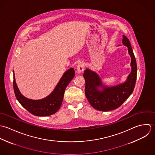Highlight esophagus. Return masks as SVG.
Segmentation results:
<instances>
[{
  "label": "esophagus",
  "instance_id": "34e87169",
  "mask_svg": "<svg viewBox=\"0 0 155 155\" xmlns=\"http://www.w3.org/2000/svg\"><path fill=\"white\" fill-rule=\"evenodd\" d=\"M77 69V72H78V73H79V74L83 73V72L84 70V63L80 62V63L78 64Z\"/></svg>",
  "mask_w": 155,
  "mask_h": 155
}]
</instances>
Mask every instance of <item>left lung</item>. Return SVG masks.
Listing matches in <instances>:
<instances>
[{
  "label": "left lung",
  "mask_w": 155,
  "mask_h": 155,
  "mask_svg": "<svg viewBox=\"0 0 155 155\" xmlns=\"http://www.w3.org/2000/svg\"><path fill=\"white\" fill-rule=\"evenodd\" d=\"M122 43L127 47L131 58V72L124 82L114 86H107L102 83L96 72L89 68L84 72L86 96L90 104L99 111H108L119 108L134 91L137 72L136 60L129 40L124 35Z\"/></svg>",
  "instance_id": "1"
}]
</instances>
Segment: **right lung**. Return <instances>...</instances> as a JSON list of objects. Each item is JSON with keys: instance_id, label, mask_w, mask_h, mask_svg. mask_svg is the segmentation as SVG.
Returning a JSON list of instances; mask_svg holds the SVG:
<instances>
[{"instance_id": "1", "label": "right lung", "mask_w": 155, "mask_h": 155, "mask_svg": "<svg viewBox=\"0 0 155 155\" xmlns=\"http://www.w3.org/2000/svg\"><path fill=\"white\" fill-rule=\"evenodd\" d=\"M13 73V86L17 99L25 109L36 116H50L59 110L62 105L64 91L75 75L74 68L69 69L63 74L54 91L48 96L41 99L33 100L27 98L21 93L15 82L14 71Z\"/></svg>"}]
</instances>
